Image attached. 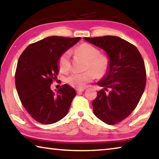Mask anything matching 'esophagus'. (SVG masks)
Returning <instances> with one entry per match:
<instances>
[{"label":"esophagus","instance_id":"obj_1","mask_svg":"<svg viewBox=\"0 0 159 159\" xmlns=\"http://www.w3.org/2000/svg\"><path fill=\"white\" fill-rule=\"evenodd\" d=\"M86 89L85 88H77L76 89V92L77 93H79L80 92H83V91H84Z\"/></svg>","mask_w":159,"mask_h":159}]
</instances>
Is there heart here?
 I'll list each match as a JSON object with an SVG mask.
<instances>
[{
	"label": "heart",
	"mask_w": 159,
	"mask_h": 159,
	"mask_svg": "<svg viewBox=\"0 0 159 159\" xmlns=\"http://www.w3.org/2000/svg\"><path fill=\"white\" fill-rule=\"evenodd\" d=\"M78 51L89 60L88 68L91 67L92 69H88L82 73L74 72L66 78V82L73 87L83 88L86 87L88 83L95 79L97 74L99 76H104L108 71L109 62L106 57L99 55L98 49L90 44L83 43L80 45L78 48ZM70 57H71V52L68 50L64 52L59 60V67L60 71L64 73L69 71L71 67Z\"/></svg>",
	"instance_id": "b5f03b06"
}]
</instances>
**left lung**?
<instances>
[{
  "instance_id": "8db88e82",
  "label": "left lung",
  "mask_w": 159,
  "mask_h": 159,
  "mask_svg": "<svg viewBox=\"0 0 159 159\" xmlns=\"http://www.w3.org/2000/svg\"><path fill=\"white\" fill-rule=\"evenodd\" d=\"M105 51L109 69L98 84L104 89L93 101V112L99 119L112 125L128 117L138 105L146 85L144 62L134 45L114 36L83 38ZM110 90L107 94L104 90Z\"/></svg>"
}]
</instances>
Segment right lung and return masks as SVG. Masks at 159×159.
<instances>
[{
  "label": "right lung",
  "mask_w": 159,
  "mask_h": 159,
  "mask_svg": "<svg viewBox=\"0 0 159 159\" xmlns=\"http://www.w3.org/2000/svg\"><path fill=\"white\" fill-rule=\"evenodd\" d=\"M80 40V37L49 36L29 45L19 58L15 85L23 107L43 124H52L67 114L76 93L67 84L51 90L60 67V56Z\"/></svg>",
  "instance_id": "right-lung-1"
}]
</instances>
